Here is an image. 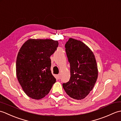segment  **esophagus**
Segmentation results:
<instances>
[{"mask_svg":"<svg viewBox=\"0 0 121 121\" xmlns=\"http://www.w3.org/2000/svg\"><path fill=\"white\" fill-rule=\"evenodd\" d=\"M57 77H58V79H60L61 78V75H60V74H58V75H57Z\"/></svg>","mask_w":121,"mask_h":121,"instance_id":"esophagus-1","label":"esophagus"}]
</instances>
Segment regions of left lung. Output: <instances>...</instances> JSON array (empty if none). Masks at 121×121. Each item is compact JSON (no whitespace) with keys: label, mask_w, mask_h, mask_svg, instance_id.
<instances>
[{"label":"left lung","mask_w":121,"mask_h":121,"mask_svg":"<svg viewBox=\"0 0 121 121\" xmlns=\"http://www.w3.org/2000/svg\"><path fill=\"white\" fill-rule=\"evenodd\" d=\"M70 64V79L62 86L66 93L74 99L85 98L91 92L98 78L96 59L92 51L80 40L70 38L65 45Z\"/></svg>","instance_id":"1"}]
</instances>
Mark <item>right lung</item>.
I'll return each mask as SVG.
<instances>
[{
	"label": "right lung",
	"mask_w": 121,
	"mask_h": 121,
	"mask_svg": "<svg viewBox=\"0 0 121 121\" xmlns=\"http://www.w3.org/2000/svg\"><path fill=\"white\" fill-rule=\"evenodd\" d=\"M58 42L52 39H30L17 54L16 72L17 80L25 93L34 99L45 97L56 82L51 74L50 56Z\"/></svg>",
	"instance_id": "right-lung-1"
}]
</instances>
